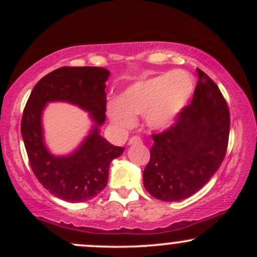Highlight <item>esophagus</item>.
<instances>
[{"label":"esophagus","mask_w":257,"mask_h":257,"mask_svg":"<svg viewBox=\"0 0 257 257\" xmlns=\"http://www.w3.org/2000/svg\"><path fill=\"white\" fill-rule=\"evenodd\" d=\"M140 144H143V141L139 137H133L128 141V145H140Z\"/></svg>","instance_id":"34e87169"}]
</instances>
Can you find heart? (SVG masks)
<instances>
[{
	"label": "heart",
	"mask_w": 257,
	"mask_h": 257,
	"mask_svg": "<svg viewBox=\"0 0 257 257\" xmlns=\"http://www.w3.org/2000/svg\"><path fill=\"white\" fill-rule=\"evenodd\" d=\"M194 91V79L184 70L167 71L140 79L119 94L118 101L107 105L108 118L114 125L128 131L135 116L143 114L152 131L170 128L185 110Z\"/></svg>",
	"instance_id": "obj_1"
}]
</instances>
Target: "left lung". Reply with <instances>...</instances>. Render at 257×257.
Instances as JSON below:
<instances>
[{
  "instance_id": "obj_1",
  "label": "left lung",
  "mask_w": 257,
  "mask_h": 257,
  "mask_svg": "<svg viewBox=\"0 0 257 257\" xmlns=\"http://www.w3.org/2000/svg\"><path fill=\"white\" fill-rule=\"evenodd\" d=\"M191 105L178 122L152 135L151 159L144 170V186L152 197L178 202L199 191L225 158L229 111L213 79L202 70Z\"/></svg>"
}]
</instances>
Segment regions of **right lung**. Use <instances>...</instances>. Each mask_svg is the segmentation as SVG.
I'll return each instance as SVG.
<instances>
[{"mask_svg":"<svg viewBox=\"0 0 257 257\" xmlns=\"http://www.w3.org/2000/svg\"><path fill=\"white\" fill-rule=\"evenodd\" d=\"M104 67H60L37 82L24 108L22 135L32 172L59 199L79 203L96 197L107 185L111 162L124 147L111 145L100 135L106 116ZM66 102L88 112L92 126L80 145L66 155H54L44 140L42 118L46 105Z\"/></svg>","mask_w":257,"mask_h":257,"instance_id":"add662e5","label":"right lung"}]
</instances>
